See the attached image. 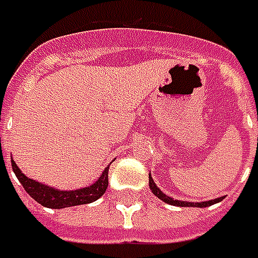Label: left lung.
I'll return each mask as SVG.
<instances>
[{"label":"left lung","instance_id":"left-lung-1","mask_svg":"<svg viewBox=\"0 0 258 258\" xmlns=\"http://www.w3.org/2000/svg\"><path fill=\"white\" fill-rule=\"evenodd\" d=\"M149 186H151V189H152V192L159 198V200H162L165 203L171 204V205H176V207H200V208H204V207H208V205H213V204L218 203V201H221L223 198H217V200H211V201H205V203H185V201H178V200H172L171 197H168V195H165L158 186H156V183L154 182V179H152V176H151V173H149Z\"/></svg>","mask_w":258,"mask_h":258}]
</instances>
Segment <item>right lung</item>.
Here are the masks:
<instances>
[{
	"label": "right lung",
	"instance_id": "obj_1",
	"mask_svg": "<svg viewBox=\"0 0 258 258\" xmlns=\"http://www.w3.org/2000/svg\"><path fill=\"white\" fill-rule=\"evenodd\" d=\"M11 166H13L15 176L24 186L28 195L47 208H66V207L93 203L103 195L107 188V183H109V178H107L109 168H106L102 176L92 186H87L83 189H76V191H57L54 188L45 186L44 183L35 182L33 179L27 178L24 173L20 171V168L15 165L14 159H11Z\"/></svg>",
	"mask_w": 258,
	"mask_h": 258
}]
</instances>
